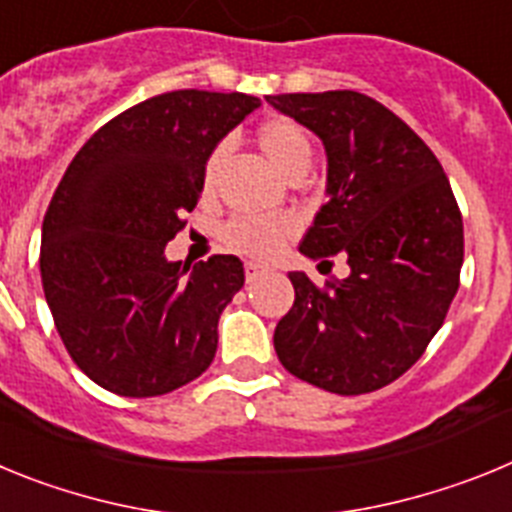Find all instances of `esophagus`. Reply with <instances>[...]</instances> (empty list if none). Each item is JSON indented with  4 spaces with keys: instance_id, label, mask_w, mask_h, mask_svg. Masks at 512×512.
<instances>
[{
    "instance_id": "esophagus-1",
    "label": "esophagus",
    "mask_w": 512,
    "mask_h": 512,
    "mask_svg": "<svg viewBox=\"0 0 512 512\" xmlns=\"http://www.w3.org/2000/svg\"><path fill=\"white\" fill-rule=\"evenodd\" d=\"M261 274H264V266L253 264V261H246V282H256Z\"/></svg>"
}]
</instances>
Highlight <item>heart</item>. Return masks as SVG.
<instances>
[{
  "mask_svg": "<svg viewBox=\"0 0 512 512\" xmlns=\"http://www.w3.org/2000/svg\"><path fill=\"white\" fill-rule=\"evenodd\" d=\"M256 143L269 158L271 164L277 166L284 176H295L300 171H307L312 161V143L307 138L305 128L292 117L274 115L264 120L256 130ZM225 158V146L212 148L210 156L205 158L202 166V194L210 197L215 192L217 171ZM297 225L292 217H251L238 215L223 225V243L233 251L251 256V259H271L279 248L295 235Z\"/></svg>",
  "mask_w": 512,
  "mask_h": 512,
  "instance_id": "obj_1",
  "label": "heart"
}]
</instances>
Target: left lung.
<instances>
[{"instance_id":"left-lung-1","label":"left lung","mask_w":512,"mask_h":512,"mask_svg":"<svg viewBox=\"0 0 512 512\" xmlns=\"http://www.w3.org/2000/svg\"><path fill=\"white\" fill-rule=\"evenodd\" d=\"M266 102L318 135L328 158V202L300 251L348 264L325 287L289 271L295 305L274 348L320 390L374 392L408 372L449 312L464 261L459 205L431 148L377 99L343 89Z\"/></svg>"}]
</instances>
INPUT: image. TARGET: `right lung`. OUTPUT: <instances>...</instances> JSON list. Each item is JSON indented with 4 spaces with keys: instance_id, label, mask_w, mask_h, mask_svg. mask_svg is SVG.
Listing matches in <instances>:
<instances>
[{
    "instance_id": "right-lung-1",
    "label": "right lung",
    "mask_w": 512,
    "mask_h": 512,
    "mask_svg": "<svg viewBox=\"0 0 512 512\" xmlns=\"http://www.w3.org/2000/svg\"><path fill=\"white\" fill-rule=\"evenodd\" d=\"M261 104L182 89L135 104L81 146L53 194L40 238V279L74 364L104 390L156 397L200 377L217 320L243 287L238 256L187 274L166 259L202 194L212 148Z\"/></svg>"
}]
</instances>
